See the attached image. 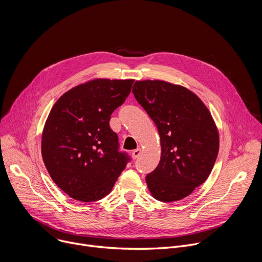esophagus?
Listing matches in <instances>:
<instances>
[{
  "mask_svg": "<svg viewBox=\"0 0 262 262\" xmlns=\"http://www.w3.org/2000/svg\"><path fill=\"white\" fill-rule=\"evenodd\" d=\"M141 154H142L141 148H137V149H135V150L132 152V156H133L134 159H138Z\"/></svg>",
  "mask_w": 262,
  "mask_h": 262,
  "instance_id": "esophagus-1",
  "label": "esophagus"
}]
</instances>
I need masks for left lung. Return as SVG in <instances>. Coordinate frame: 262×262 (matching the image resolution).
<instances>
[{"instance_id":"obj_1","label":"left lung","mask_w":262,"mask_h":262,"mask_svg":"<svg viewBox=\"0 0 262 262\" xmlns=\"http://www.w3.org/2000/svg\"><path fill=\"white\" fill-rule=\"evenodd\" d=\"M133 93L161 138V161L146 176L148 189L159 201L181 200L207 179L217 157L210 112L195 93L165 81H137Z\"/></svg>"}]
</instances>
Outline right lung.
<instances>
[{"mask_svg":"<svg viewBox=\"0 0 262 262\" xmlns=\"http://www.w3.org/2000/svg\"><path fill=\"white\" fill-rule=\"evenodd\" d=\"M134 80L95 79L65 92L46 121L41 155L49 174L69 197L92 202L105 197L130 161L110 127L113 112Z\"/></svg>","mask_w":262,"mask_h":262,"instance_id":"right-lung-1","label":"right lung"}]
</instances>
